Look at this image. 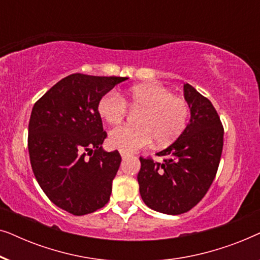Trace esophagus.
Returning a JSON list of instances; mask_svg holds the SVG:
<instances>
[{
  "mask_svg": "<svg viewBox=\"0 0 260 260\" xmlns=\"http://www.w3.org/2000/svg\"><path fill=\"white\" fill-rule=\"evenodd\" d=\"M120 156H122V158L124 159V158L129 157L130 154H129V152H125V151H120Z\"/></svg>",
  "mask_w": 260,
  "mask_h": 260,
  "instance_id": "obj_1",
  "label": "esophagus"
}]
</instances>
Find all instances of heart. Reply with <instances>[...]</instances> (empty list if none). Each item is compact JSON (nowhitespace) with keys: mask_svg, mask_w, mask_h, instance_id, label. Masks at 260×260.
<instances>
[{"mask_svg":"<svg viewBox=\"0 0 260 260\" xmlns=\"http://www.w3.org/2000/svg\"><path fill=\"white\" fill-rule=\"evenodd\" d=\"M141 109L136 125L112 130L109 144L120 151L133 152L148 147L154 141L166 145L175 141L186 129L190 109L183 97L156 83L138 84L125 92L124 98L117 92H108L98 102V113L110 125H119L127 115V105Z\"/></svg>","mask_w":260,"mask_h":260,"instance_id":"heart-1","label":"heart"}]
</instances>
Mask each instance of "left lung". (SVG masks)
<instances>
[{
  "mask_svg": "<svg viewBox=\"0 0 260 260\" xmlns=\"http://www.w3.org/2000/svg\"><path fill=\"white\" fill-rule=\"evenodd\" d=\"M183 92L189 123L172 145L156 154L163 162L140 157L137 175L144 204L170 215L190 211L202 200L218 172L223 145V126L209 99L189 84Z\"/></svg>",
  "mask_w": 260,
  "mask_h": 260,
  "instance_id": "left-lung-1",
  "label": "left lung"
}]
</instances>
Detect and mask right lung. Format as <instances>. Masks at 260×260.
I'll list each match as a JSON object with an SVG mask.
<instances>
[{"mask_svg": "<svg viewBox=\"0 0 260 260\" xmlns=\"http://www.w3.org/2000/svg\"><path fill=\"white\" fill-rule=\"evenodd\" d=\"M126 79L71 74L31 110L28 151L35 179L49 200L71 214L93 213L110 200L122 157L117 150H103L108 135L97 106Z\"/></svg>", "mask_w": 260, "mask_h": 260, "instance_id": "1", "label": "right lung"}]
</instances>
